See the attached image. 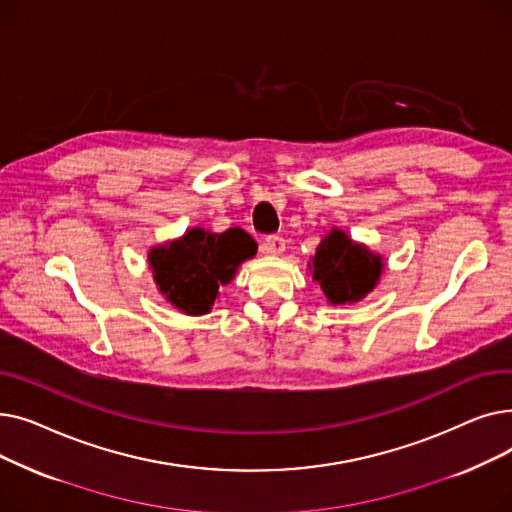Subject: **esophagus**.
<instances>
[{"label":"esophagus","mask_w":512,"mask_h":512,"mask_svg":"<svg viewBox=\"0 0 512 512\" xmlns=\"http://www.w3.org/2000/svg\"><path fill=\"white\" fill-rule=\"evenodd\" d=\"M284 249H286V240H284L282 236H276V234L267 236V238L263 240V245H261V251H263L265 255H282Z\"/></svg>","instance_id":"1"}]
</instances>
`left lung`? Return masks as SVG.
Wrapping results in <instances>:
<instances>
[{"instance_id": "1", "label": "left lung", "mask_w": 512, "mask_h": 512, "mask_svg": "<svg viewBox=\"0 0 512 512\" xmlns=\"http://www.w3.org/2000/svg\"><path fill=\"white\" fill-rule=\"evenodd\" d=\"M313 282L324 290L330 305H353L363 301L380 284L384 259L363 242L332 226L307 263Z\"/></svg>"}]
</instances>
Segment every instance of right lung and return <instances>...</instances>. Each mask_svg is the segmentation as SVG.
Instances as JSON below:
<instances>
[{"label": "right lung", "instance_id": "add662e5", "mask_svg": "<svg viewBox=\"0 0 512 512\" xmlns=\"http://www.w3.org/2000/svg\"><path fill=\"white\" fill-rule=\"evenodd\" d=\"M255 253L257 242L242 228L218 234L195 226L166 245L151 247L147 259L157 290L172 307L184 315H205L220 286L230 284Z\"/></svg>", "mask_w": 512, "mask_h": 512}]
</instances>
